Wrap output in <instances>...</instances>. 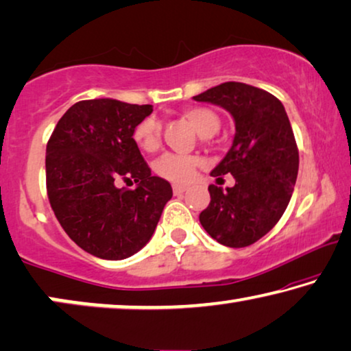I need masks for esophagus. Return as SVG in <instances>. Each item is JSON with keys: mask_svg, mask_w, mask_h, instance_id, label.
Wrapping results in <instances>:
<instances>
[{"mask_svg": "<svg viewBox=\"0 0 351 351\" xmlns=\"http://www.w3.org/2000/svg\"><path fill=\"white\" fill-rule=\"evenodd\" d=\"M172 191H174V195H182V193L186 191V186L185 185H172Z\"/></svg>", "mask_w": 351, "mask_h": 351, "instance_id": "obj_1", "label": "esophagus"}]
</instances>
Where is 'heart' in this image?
Returning <instances> with one entry per match:
<instances>
[{
	"label": "heart",
	"instance_id": "heart-1",
	"mask_svg": "<svg viewBox=\"0 0 351 351\" xmlns=\"http://www.w3.org/2000/svg\"><path fill=\"white\" fill-rule=\"evenodd\" d=\"M185 117L195 126L197 134L209 138L220 128V119L213 110L207 108H191L185 110ZM134 142L142 150L155 152L160 147L161 125L155 117H147L141 120L133 131ZM201 160L193 155H176L166 154L156 161L155 169L161 177L172 182H188L195 176L196 167Z\"/></svg>",
	"mask_w": 351,
	"mask_h": 351
}]
</instances>
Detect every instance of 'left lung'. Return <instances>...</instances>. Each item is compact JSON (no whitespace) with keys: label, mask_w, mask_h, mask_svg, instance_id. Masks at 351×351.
<instances>
[{"label":"left lung","mask_w":351,"mask_h":351,"mask_svg":"<svg viewBox=\"0 0 351 351\" xmlns=\"http://www.w3.org/2000/svg\"><path fill=\"white\" fill-rule=\"evenodd\" d=\"M193 99L226 109L236 125L231 149L210 172L217 180L231 174L236 185H209L201 225L221 245H252L277 225L296 184L299 152L285 108L269 91L242 82L220 84Z\"/></svg>","instance_id":"obj_1"}]
</instances>
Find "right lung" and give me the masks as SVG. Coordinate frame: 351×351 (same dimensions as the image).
<instances>
[{
  "label": "right lung",
  "mask_w": 351,
  "mask_h": 351,
  "mask_svg": "<svg viewBox=\"0 0 351 351\" xmlns=\"http://www.w3.org/2000/svg\"><path fill=\"white\" fill-rule=\"evenodd\" d=\"M150 104L110 98L79 101L58 120L45 150L52 210L77 245L101 260H125L150 241L171 184L152 171L133 139ZM135 180L134 191L117 189Z\"/></svg>",
  "instance_id": "1"
}]
</instances>
